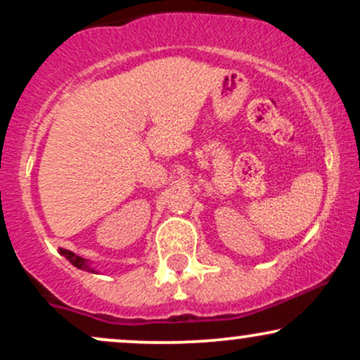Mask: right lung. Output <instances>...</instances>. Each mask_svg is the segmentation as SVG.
Here are the masks:
<instances>
[{"label": "right lung", "instance_id": "obj_1", "mask_svg": "<svg viewBox=\"0 0 360 360\" xmlns=\"http://www.w3.org/2000/svg\"><path fill=\"white\" fill-rule=\"evenodd\" d=\"M59 252H60L62 255H64L65 259L69 260V262L72 264L74 267H77V269H82V271H89V272H94V271L91 269V267H89V264L86 262V259L79 257V255H76V254H74V252H71V250H65V249H59Z\"/></svg>", "mask_w": 360, "mask_h": 360}]
</instances>
